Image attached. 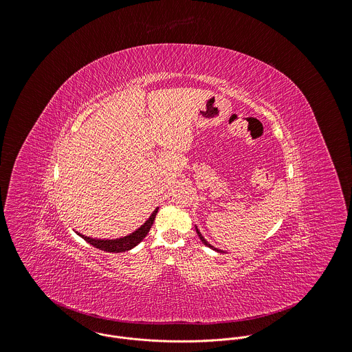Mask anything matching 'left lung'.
I'll return each instance as SVG.
<instances>
[{
	"instance_id": "8db88e82",
	"label": "left lung",
	"mask_w": 352,
	"mask_h": 352,
	"mask_svg": "<svg viewBox=\"0 0 352 352\" xmlns=\"http://www.w3.org/2000/svg\"><path fill=\"white\" fill-rule=\"evenodd\" d=\"M195 230H197V234H198V236H199V238H201V241H202V242H204V243H205V245H206V246H209V248H210V249H213V250H217V252H221V253H223V250H219V249H216V248H214V246H212V245H210V243H208V241H206V239H205V238H204V236H202V234H201V232H199V230H198V228H197V227H195Z\"/></svg>"
}]
</instances>
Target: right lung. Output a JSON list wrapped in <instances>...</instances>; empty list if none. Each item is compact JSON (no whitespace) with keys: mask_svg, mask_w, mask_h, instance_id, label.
Returning a JSON list of instances; mask_svg holds the SVG:
<instances>
[{"mask_svg":"<svg viewBox=\"0 0 352 352\" xmlns=\"http://www.w3.org/2000/svg\"><path fill=\"white\" fill-rule=\"evenodd\" d=\"M158 212V208L151 213V216L148 217V220L140 227L138 228L135 232L122 236V238H117V239H96V238H91V236H85L80 232H77L81 238H84L88 243H91L92 246L104 250V252H113V253H120V252H126L132 248H135L138 243H140L144 236L148 234L154 220H155V214Z\"/></svg>","mask_w":352,"mask_h":352,"instance_id":"1","label":"right lung"}]
</instances>
